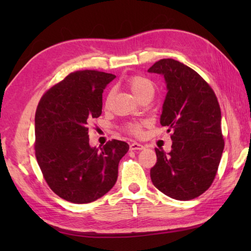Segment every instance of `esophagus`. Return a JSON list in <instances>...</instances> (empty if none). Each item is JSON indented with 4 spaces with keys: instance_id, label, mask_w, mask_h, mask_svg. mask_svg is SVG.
Segmentation results:
<instances>
[{
    "instance_id": "esophagus-1",
    "label": "esophagus",
    "mask_w": 251,
    "mask_h": 251,
    "mask_svg": "<svg viewBox=\"0 0 251 251\" xmlns=\"http://www.w3.org/2000/svg\"><path fill=\"white\" fill-rule=\"evenodd\" d=\"M143 148H144V146L142 145V144L136 143V142L131 143L130 145H129V150L130 151H141V150H143Z\"/></svg>"
}]
</instances>
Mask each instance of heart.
I'll return each instance as SVG.
<instances>
[{"mask_svg":"<svg viewBox=\"0 0 251 251\" xmlns=\"http://www.w3.org/2000/svg\"><path fill=\"white\" fill-rule=\"evenodd\" d=\"M128 86L133 94L139 100L143 96L154 94V83L150 78L143 75H133L128 78ZM143 125L141 123H129L126 125V130L133 135H139L142 133Z\"/></svg>","mask_w":251,"mask_h":251,"instance_id":"1","label":"heart"}]
</instances>
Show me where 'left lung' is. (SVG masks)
<instances>
[{
	"instance_id": "1",
	"label": "left lung",
	"mask_w": 251,
	"mask_h": 251,
	"mask_svg": "<svg viewBox=\"0 0 251 251\" xmlns=\"http://www.w3.org/2000/svg\"><path fill=\"white\" fill-rule=\"evenodd\" d=\"M150 73L164 75L167 95L160 116L171 131L172 151L156 148L154 186L168 197L190 201L211 186L225 147L222 112L215 92L197 72L173 58L156 62Z\"/></svg>"
}]
</instances>
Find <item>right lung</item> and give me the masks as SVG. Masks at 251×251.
<instances>
[{
    "label": "right lung",
    "mask_w": 251,
    "mask_h": 251,
    "mask_svg": "<svg viewBox=\"0 0 251 251\" xmlns=\"http://www.w3.org/2000/svg\"><path fill=\"white\" fill-rule=\"evenodd\" d=\"M116 76L85 70L71 73L42 96L35 113V156L50 188L63 199L87 203L115 185L129 150L117 139L90 146L88 124L100 116L103 91Z\"/></svg>",
    "instance_id": "1"
}]
</instances>
